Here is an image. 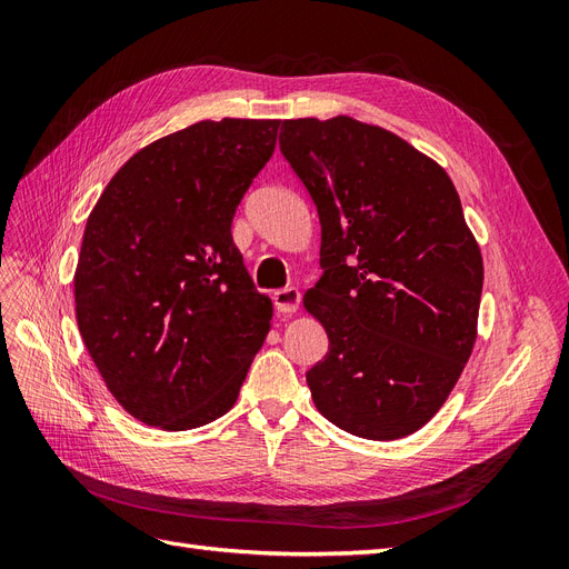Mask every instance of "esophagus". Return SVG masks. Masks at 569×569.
<instances>
[{"label":"esophagus","mask_w":569,"mask_h":569,"mask_svg":"<svg viewBox=\"0 0 569 569\" xmlns=\"http://www.w3.org/2000/svg\"><path fill=\"white\" fill-rule=\"evenodd\" d=\"M272 303L278 308L280 313H295L299 303H301V295L295 287H287V289H278L272 295Z\"/></svg>","instance_id":"esophagus-1"}]
</instances>
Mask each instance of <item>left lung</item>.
I'll use <instances>...</instances> for the list:
<instances>
[{
  "label": "left lung",
  "mask_w": 569,
  "mask_h": 569,
  "mask_svg": "<svg viewBox=\"0 0 569 569\" xmlns=\"http://www.w3.org/2000/svg\"><path fill=\"white\" fill-rule=\"evenodd\" d=\"M280 151L320 218L322 274L303 299L330 349L306 372L313 403L372 441L418 432L477 339L485 266L446 170L349 116L284 120Z\"/></svg>",
  "instance_id": "8db88e82"
}]
</instances>
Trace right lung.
Masks as SVG:
<instances>
[{"instance_id": "obj_1", "label": "right lung", "mask_w": 569, "mask_h": 569, "mask_svg": "<svg viewBox=\"0 0 569 569\" xmlns=\"http://www.w3.org/2000/svg\"><path fill=\"white\" fill-rule=\"evenodd\" d=\"M280 120H201L118 170L88 218L76 318L132 418L182 432L234 406L270 330L232 218L270 161Z\"/></svg>"}]
</instances>
